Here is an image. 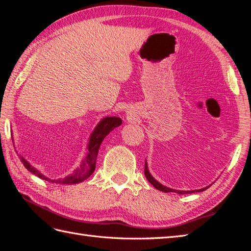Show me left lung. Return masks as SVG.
<instances>
[{
	"label": "left lung",
	"instance_id": "obj_1",
	"mask_svg": "<svg viewBox=\"0 0 251 251\" xmlns=\"http://www.w3.org/2000/svg\"><path fill=\"white\" fill-rule=\"evenodd\" d=\"M145 175H146V177H147V179H148V181L149 182H150L154 188L155 189H157V190H159V191H162V192H165V193H168V192H176V193H178V194H191V193H194V192H201V191H204V190H206L207 188H204V189H201V190H196V191H178V190H173V189H169V188H167V186H165V185H163V184H161L159 182H157V181L154 179L152 176H151V174L149 173V170H148V165H147V162H146V165H145Z\"/></svg>",
	"mask_w": 251,
	"mask_h": 251
}]
</instances>
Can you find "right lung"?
Segmentation results:
<instances>
[{"label":"right lung","instance_id":"1","mask_svg":"<svg viewBox=\"0 0 251 251\" xmlns=\"http://www.w3.org/2000/svg\"><path fill=\"white\" fill-rule=\"evenodd\" d=\"M121 124H122V120L120 119V117H115V116L104 117L102 121H100L97 127H96L95 130L93 131L92 136H90L89 143H88L87 156L85 157L82 164L79 165V167L77 169H75V172L63 179L51 180V179L47 178V177H45V176L42 175L39 170H36L33 166H31V165L26 162L24 157L20 156V161L30 173L37 176V177L43 179V180L50 181V182H54V183H60V184L79 183V182H82V181L89 178L90 176H92V174L95 172L96 159H97L98 151H99L101 142L103 141V139L106 137V135L109 134V132H111L114 128H116V127L121 126Z\"/></svg>","mask_w":251,"mask_h":251}]
</instances>
